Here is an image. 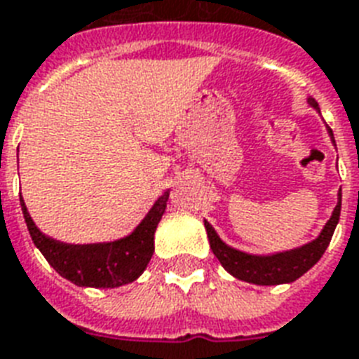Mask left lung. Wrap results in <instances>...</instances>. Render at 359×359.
I'll return each instance as SVG.
<instances>
[{
	"label": "left lung",
	"mask_w": 359,
	"mask_h": 359,
	"mask_svg": "<svg viewBox=\"0 0 359 359\" xmlns=\"http://www.w3.org/2000/svg\"><path fill=\"white\" fill-rule=\"evenodd\" d=\"M309 104L315 110H318V102L315 99H309ZM327 133H330L332 142L335 144L330 127H327ZM339 215H341V191L337 194V205L333 210L332 217L324 224V229H322L316 240L309 241V243H305L298 249L275 252V255H247L243 251H238L234 247L226 245L208 221H204V226L205 232H208L211 251L219 258L221 266L230 275H234L236 279L245 280V283H252V285L269 286L292 283V280L299 279L302 275L307 273L320 260L324 251L330 245V241H332V236L339 223Z\"/></svg>",
	"instance_id": "left-lung-1"
}]
</instances>
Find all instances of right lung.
<instances>
[{
  "label": "right lung",
  "mask_w": 359,
  "mask_h": 359,
  "mask_svg": "<svg viewBox=\"0 0 359 359\" xmlns=\"http://www.w3.org/2000/svg\"><path fill=\"white\" fill-rule=\"evenodd\" d=\"M168 194L170 191L161 194L148 215L129 236L116 241L88 245L63 243L44 236L33 223L24 200H20V205L33 243L61 277L76 286L116 288L136 280L148 268L155 251V230L166 210Z\"/></svg>",
  "instance_id": "right-lung-1"
}]
</instances>
